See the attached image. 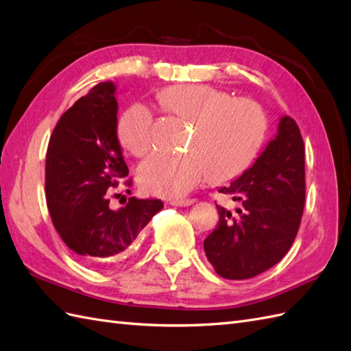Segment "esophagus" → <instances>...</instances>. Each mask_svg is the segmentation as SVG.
<instances>
[{
    "mask_svg": "<svg viewBox=\"0 0 351 351\" xmlns=\"http://www.w3.org/2000/svg\"><path fill=\"white\" fill-rule=\"evenodd\" d=\"M195 200L194 199H185V200H173L170 202V204L172 206H178V208H188V206L194 204Z\"/></svg>",
    "mask_w": 351,
    "mask_h": 351,
    "instance_id": "esophagus-1",
    "label": "esophagus"
}]
</instances>
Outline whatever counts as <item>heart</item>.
<instances>
[{
  "label": "heart",
  "mask_w": 351,
  "mask_h": 351,
  "mask_svg": "<svg viewBox=\"0 0 351 351\" xmlns=\"http://www.w3.org/2000/svg\"><path fill=\"white\" fill-rule=\"evenodd\" d=\"M161 106L193 130L182 154L154 152L138 169L143 190L161 197H182L206 176L226 182L243 173L261 149L267 117L252 99L231 97L208 84L172 86L158 93ZM119 136L133 156H145L154 141V119L145 105L123 112Z\"/></svg>",
  "instance_id": "b5f03b06"
}]
</instances>
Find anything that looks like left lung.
Listing matches in <instances>:
<instances>
[{
	"label": "left lung",
	"instance_id": "left-lung-1",
	"mask_svg": "<svg viewBox=\"0 0 351 351\" xmlns=\"http://www.w3.org/2000/svg\"><path fill=\"white\" fill-rule=\"evenodd\" d=\"M218 191L240 208L230 212L217 204L219 222L204 240L206 258L231 280L267 271L291 249L304 210V142L295 120L282 115L255 163Z\"/></svg>",
	"mask_w": 351,
	"mask_h": 351
}]
</instances>
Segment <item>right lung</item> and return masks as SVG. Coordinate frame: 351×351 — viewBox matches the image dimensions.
<instances>
[{
  "instance_id": "1",
  "label": "right lung",
  "mask_w": 351,
  "mask_h": 351,
  "mask_svg": "<svg viewBox=\"0 0 351 351\" xmlns=\"http://www.w3.org/2000/svg\"><path fill=\"white\" fill-rule=\"evenodd\" d=\"M115 84L104 82L60 117L47 148L46 195L55 228L65 245L93 268L123 254L163 203L130 197L111 209L117 178L129 175L117 134ZM130 185V181L128 182Z\"/></svg>"
}]
</instances>
